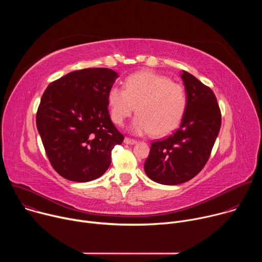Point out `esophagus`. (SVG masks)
Here are the masks:
<instances>
[{
    "label": "esophagus",
    "mask_w": 262,
    "mask_h": 262,
    "mask_svg": "<svg viewBox=\"0 0 262 262\" xmlns=\"http://www.w3.org/2000/svg\"><path fill=\"white\" fill-rule=\"evenodd\" d=\"M124 143H125V144H136V143H137V140L132 139V138H128V137H125V138H124Z\"/></svg>",
    "instance_id": "obj_1"
}]
</instances>
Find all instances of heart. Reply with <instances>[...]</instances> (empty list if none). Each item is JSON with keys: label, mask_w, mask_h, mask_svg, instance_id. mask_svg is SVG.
Returning a JSON list of instances; mask_svg holds the SVG:
<instances>
[{"label": "heart", "mask_w": 262, "mask_h": 262, "mask_svg": "<svg viewBox=\"0 0 262 262\" xmlns=\"http://www.w3.org/2000/svg\"><path fill=\"white\" fill-rule=\"evenodd\" d=\"M107 102L111 118L116 124L122 125L136 108L138 115L132 129L138 135L151 133L155 137H164L181 123L188 96L181 84L161 74L142 71L125 80L124 89L112 87Z\"/></svg>", "instance_id": "heart-1"}]
</instances>
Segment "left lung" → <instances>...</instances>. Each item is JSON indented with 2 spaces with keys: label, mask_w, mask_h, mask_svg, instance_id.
Wrapping results in <instances>:
<instances>
[{
  "label": "left lung",
  "mask_w": 262,
  "mask_h": 262,
  "mask_svg": "<svg viewBox=\"0 0 262 262\" xmlns=\"http://www.w3.org/2000/svg\"><path fill=\"white\" fill-rule=\"evenodd\" d=\"M188 105L172 135L151 143L144 164L154 181L174 185L195 177L207 163L219 135L222 116L212 90L188 71H182Z\"/></svg>",
  "instance_id": "1"
}]
</instances>
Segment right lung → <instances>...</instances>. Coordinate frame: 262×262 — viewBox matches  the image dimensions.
<instances>
[{
	"label": "right lung",
	"instance_id": "1",
	"mask_svg": "<svg viewBox=\"0 0 262 262\" xmlns=\"http://www.w3.org/2000/svg\"><path fill=\"white\" fill-rule=\"evenodd\" d=\"M117 78L108 68H85L52 82L36 114L48 159L65 179L87 182L110 167L124 136L112 122L107 94Z\"/></svg>",
	"mask_w": 262,
	"mask_h": 262
}]
</instances>
